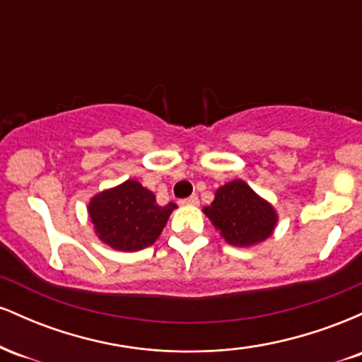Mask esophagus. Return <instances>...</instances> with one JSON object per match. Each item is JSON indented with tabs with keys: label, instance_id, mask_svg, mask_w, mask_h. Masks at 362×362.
Masks as SVG:
<instances>
[{
	"label": "esophagus",
	"instance_id": "esophagus-1",
	"mask_svg": "<svg viewBox=\"0 0 362 362\" xmlns=\"http://www.w3.org/2000/svg\"><path fill=\"white\" fill-rule=\"evenodd\" d=\"M180 206H199V197L197 195H190V197L182 199Z\"/></svg>",
	"mask_w": 362,
	"mask_h": 362
}]
</instances>
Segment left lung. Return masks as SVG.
<instances>
[{"mask_svg": "<svg viewBox=\"0 0 362 362\" xmlns=\"http://www.w3.org/2000/svg\"><path fill=\"white\" fill-rule=\"evenodd\" d=\"M204 214L230 245L252 247L272 235L277 213L272 204L255 194L243 180H231L219 187Z\"/></svg>", "mask_w": 362, "mask_h": 362, "instance_id": "obj_1", "label": "left lung"}]
</instances>
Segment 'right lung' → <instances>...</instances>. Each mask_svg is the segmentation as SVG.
<instances>
[{
  "instance_id": "1",
  "label": "right lung",
  "mask_w": 362,
  "mask_h": 362,
  "mask_svg": "<svg viewBox=\"0 0 362 362\" xmlns=\"http://www.w3.org/2000/svg\"><path fill=\"white\" fill-rule=\"evenodd\" d=\"M177 204L160 206L138 180L93 195L88 214L95 233L114 250L138 252L156 242Z\"/></svg>"
}]
</instances>
